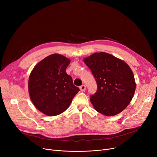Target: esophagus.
<instances>
[{
    "instance_id": "esophagus-1",
    "label": "esophagus",
    "mask_w": 157,
    "mask_h": 157,
    "mask_svg": "<svg viewBox=\"0 0 157 157\" xmlns=\"http://www.w3.org/2000/svg\"><path fill=\"white\" fill-rule=\"evenodd\" d=\"M79 88H80V90L81 92H85L86 90V86L85 85H83L79 87Z\"/></svg>"
}]
</instances>
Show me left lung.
<instances>
[{"instance_id": "1", "label": "left lung", "mask_w": 157, "mask_h": 157, "mask_svg": "<svg viewBox=\"0 0 157 157\" xmlns=\"http://www.w3.org/2000/svg\"><path fill=\"white\" fill-rule=\"evenodd\" d=\"M83 61L97 82V92L90 96L95 109L108 117L124 110L132 99L136 86L128 65L105 52L95 53Z\"/></svg>"}]
</instances>
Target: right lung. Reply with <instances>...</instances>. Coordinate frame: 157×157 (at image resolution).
I'll use <instances>...</instances> for the list:
<instances>
[{
  "mask_svg": "<svg viewBox=\"0 0 157 157\" xmlns=\"http://www.w3.org/2000/svg\"><path fill=\"white\" fill-rule=\"evenodd\" d=\"M71 60L53 54L39 62L32 71L28 83L30 99L47 116L59 115L67 109L79 91L65 71Z\"/></svg>",
  "mask_w": 157,
  "mask_h": 157,
  "instance_id": "add662e5",
  "label": "right lung"
}]
</instances>
